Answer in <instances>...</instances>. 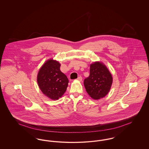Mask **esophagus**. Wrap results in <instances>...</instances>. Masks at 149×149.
I'll return each mask as SVG.
<instances>
[{"instance_id":"esophagus-1","label":"esophagus","mask_w":149,"mask_h":149,"mask_svg":"<svg viewBox=\"0 0 149 149\" xmlns=\"http://www.w3.org/2000/svg\"><path fill=\"white\" fill-rule=\"evenodd\" d=\"M77 80L79 81H81L82 80V77H79L78 79H77Z\"/></svg>"}]
</instances>
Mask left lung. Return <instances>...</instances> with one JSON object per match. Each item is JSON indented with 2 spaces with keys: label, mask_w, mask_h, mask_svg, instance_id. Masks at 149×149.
Returning <instances> with one entry per match:
<instances>
[{
  "label": "left lung",
  "mask_w": 149,
  "mask_h": 149,
  "mask_svg": "<svg viewBox=\"0 0 149 149\" xmlns=\"http://www.w3.org/2000/svg\"><path fill=\"white\" fill-rule=\"evenodd\" d=\"M112 77L106 66L95 62L91 65L90 75L85 78L84 85L88 94L93 99H100L108 93L112 84Z\"/></svg>",
  "instance_id": "obj_1"
}]
</instances>
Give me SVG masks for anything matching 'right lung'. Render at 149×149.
Masks as SVG:
<instances>
[{
	"label": "right lung",
	"mask_w": 149,
	"mask_h": 149,
	"mask_svg": "<svg viewBox=\"0 0 149 149\" xmlns=\"http://www.w3.org/2000/svg\"><path fill=\"white\" fill-rule=\"evenodd\" d=\"M60 68L58 62L49 60L43 65L37 75V83L41 91L52 100L61 97L68 86L69 80Z\"/></svg>",
	"instance_id": "1"
}]
</instances>
